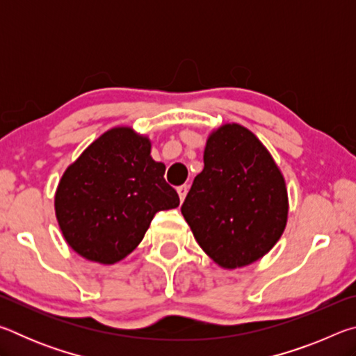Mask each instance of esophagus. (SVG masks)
I'll return each mask as SVG.
<instances>
[{"instance_id": "1", "label": "esophagus", "mask_w": 356, "mask_h": 356, "mask_svg": "<svg viewBox=\"0 0 356 356\" xmlns=\"http://www.w3.org/2000/svg\"><path fill=\"white\" fill-rule=\"evenodd\" d=\"M177 193H179V200H180V202H184L186 193H188V186H186V185H180L179 188H177Z\"/></svg>"}]
</instances>
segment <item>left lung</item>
I'll use <instances>...</instances> for the list:
<instances>
[{
	"instance_id": "left-lung-1",
	"label": "left lung",
	"mask_w": 356,
	"mask_h": 356,
	"mask_svg": "<svg viewBox=\"0 0 356 356\" xmlns=\"http://www.w3.org/2000/svg\"><path fill=\"white\" fill-rule=\"evenodd\" d=\"M182 215L215 264L245 267L267 254L284 232V176L251 130L225 124L207 138L204 170L193 180Z\"/></svg>"
}]
</instances>
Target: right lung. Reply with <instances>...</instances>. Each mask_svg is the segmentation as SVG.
I'll list each match as a JSON object with an SVG mask.
<instances>
[{"instance_id":"right-lung-1","label":"right lung","mask_w":356,"mask_h":356,"mask_svg":"<svg viewBox=\"0 0 356 356\" xmlns=\"http://www.w3.org/2000/svg\"><path fill=\"white\" fill-rule=\"evenodd\" d=\"M150 143L131 127L100 135L67 166L55 195L65 242L91 262L113 265L141 243L154 215L176 209L166 166L150 156Z\"/></svg>"}]
</instances>
